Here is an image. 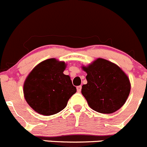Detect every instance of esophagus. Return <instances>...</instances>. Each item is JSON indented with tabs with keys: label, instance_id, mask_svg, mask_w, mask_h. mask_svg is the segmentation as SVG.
<instances>
[{
	"label": "esophagus",
	"instance_id": "34e87169",
	"mask_svg": "<svg viewBox=\"0 0 147 147\" xmlns=\"http://www.w3.org/2000/svg\"><path fill=\"white\" fill-rule=\"evenodd\" d=\"M81 88H82V86H78L76 87L77 91H78V92H80V91H81Z\"/></svg>",
	"mask_w": 147,
	"mask_h": 147
}]
</instances>
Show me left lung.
<instances>
[{
    "label": "left lung",
    "instance_id": "1",
    "mask_svg": "<svg viewBox=\"0 0 147 147\" xmlns=\"http://www.w3.org/2000/svg\"><path fill=\"white\" fill-rule=\"evenodd\" d=\"M83 69L87 73V84L82 86L81 94L92 109L111 114L125 104L131 85L127 76L118 66L98 59Z\"/></svg>",
    "mask_w": 147,
    "mask_h": 147
}]
</instances>
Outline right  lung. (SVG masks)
<instances>
[{"label":"right lung","mask_w":147,"mask_h":147,"mask_svg":"<svg viewBox=\"0 0 147 147\" xmlns=\"http://www.w3.org/2000/svg\"><path fill=\"white\" fill-rule=\"evenodd\" d=\"M66 64L55 59L39 63L32 70L24 86V96L33 110L42 115L62 111L76 92L70 77L63 74Z\"/></svg>","instance_id":"add662e5"}]
</instances>
